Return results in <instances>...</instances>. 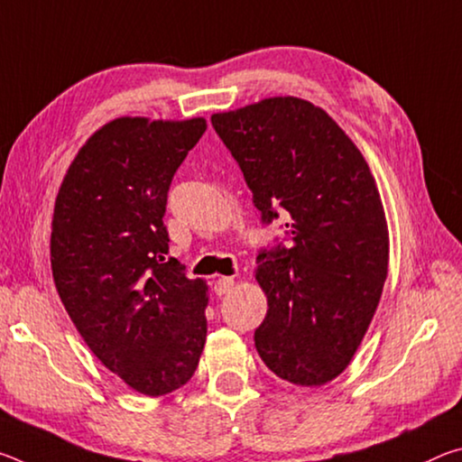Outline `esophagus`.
<instances>
[{"label": "esophagus", "instance_id": "esophagus-1", "mask_svg": "<svg viewBox=\"0 0 462 462\" xmlns=\"http://www.w3.org/2000/svg\"><path fill=\"white\" fill-rule=\"evenodd\" d=\"M234 289V277H217L214 281V291L217 295H224V293H230Z\"/></svg>", "mask_w": 462, "mask_h": 462}]
</instances>
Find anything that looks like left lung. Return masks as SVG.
<instances>
[{
  "label": "left lung",
  "mask_w": 462,
  "mask_h": 462,
  "mask_svg": "<svg viewBox=\"0 0 462 462\" xmlns=\"http://www.w3.org/2000/svg\"><path fill=\"white\" fill-rule=\"evenodd\" d=\"M212 126L263 224L287 217L289 248L256 256L269 310L254 346L277 377L324 385L353 361L387 279L389 234L371 169L338 124L300 97L214 114Z\"/></svg>",
  "instance_id": "obj_1"
}]
</instances>
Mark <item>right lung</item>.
Returning <instances> with one entry per match:
<instances>
[{"label": "right lung", "mask_w": 462, "mask_h": 462, "mask_svg": "<svg viewBox=\"0 0 462 462\" xmlns=\"http://www.w3.org/2000/svg\"><path fill=\"white\" fill-rule=\"evenodd\" d=\"M203 118L107 122L77 152L54 201L51 264L59 297L91 353L144 395L198 369L208 285L165 259L162 224L177 169Z\"/></svg>", "instance_id": "right-lung-1"}]
</instances>
